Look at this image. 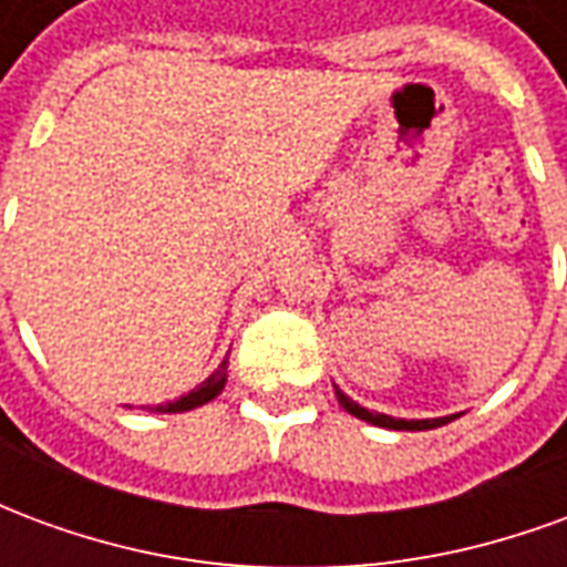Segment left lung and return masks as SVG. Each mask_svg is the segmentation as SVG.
I'll use <instances>...</instances> for the list:
<instances>
[{
    "instance_id": "1",
    "label": "left lung",
    "mask_w": 567,
    "mask_h": 567,
    "mask_svg": "<svg viewBox=\"0 0 567 567\" xmlns=\"http://www.w3.org/2000/svg\"><path fill=\"white\" fill-rule=\"evenodd\" d=\"M337 401L343 406L346 413H352V416L364 419L370 425H380V427H392V431H431V427H440L452 422L455 416H440V419H394V416H385V413H373L368 406L355 404L349 394H343L337 389Z\"/></svg>"
}]
</instances>
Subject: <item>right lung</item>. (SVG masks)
Listing matches in <instances>:
<instances>
[{
    "label": "right lung",
    "mask_w": 567,
    "mask_h": 567,
    "mask_svg": "<svg viewBox=\"0 0 567 567\" xmlns=\"http://www.w3.org/2000/svg\"><path fill=\"white\" fill-rule=\"evenodd\" d=\"M224 382H227V358H224L221 364H218V370L212 373L209 380L199 382L194 392L182 394L178 401H169V404L154 406V410H157V413H187V410L209 404L212 398H218V394H221V389H224Z\"/></svg>",
    "instance_id": "obj_1"
}]
</instances>
